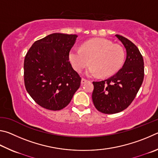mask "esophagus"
<instances>
[{
  "label": "esophagus",
  "instance_id": "34e87169",
  "mask_svg": "<svg viewBox=\"0 0 158 158\" xmlns=\"http://www.w3.org/2000/svg\"><path fill=\"white\" fill-rule=\"evenodd\" d=\"M87 81H88L87 80L85 79V78H82V80H81V84L83 85V84H85V83H86V82H87Z\"/></svg>",
  "mask_w": 158,
  "mask_h": 158
}]
</instances>
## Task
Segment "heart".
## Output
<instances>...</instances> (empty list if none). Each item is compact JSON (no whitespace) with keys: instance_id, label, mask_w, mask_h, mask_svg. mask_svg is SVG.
Masks as SVG:
<instances>
[{"instance_id":"heart-1","label":"heart","mask_w":158,"mask_h":158,"mask_svg":"<svg viewBox=\"0 0 158 158\" xmlns=\"http://www.w3.org/2000/svg\"><path fill=\"white\" fill-rule=\"evenodd\" d=\"M125 53L123 48L111 41L103 38L93 39L82 44L81 48H72L69 60L77 71H81L89 64L86 74L102 77L115 73L122 66Z\"/></svg>"}]
</instances>
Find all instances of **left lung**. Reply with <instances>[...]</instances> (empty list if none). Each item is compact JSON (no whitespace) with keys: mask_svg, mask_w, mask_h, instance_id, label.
Wrapping results in <instances>:
<instances>
[{"mask_svg":"<svg viewBox=\"0 0 158 158\" xmlns=\"http://www.w3.org/2000/svg\"><path fill=\"white\" fill-rule=\"evenodd\" d=\"M115 36L126 48L125 63L108 79L93 82L94 105L104 114H115L126 109L135 99L144 76L143 57L137 47L123 36Z\"/></svg>","mask_w":158,"mask_h":158,"instance_id":"1","label":"left lung"}]
</instances>
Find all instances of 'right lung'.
<instances>
[{
  "instance_id": "add662e5",
  "label": "right lung",
  "mask_w": 158,
  "mask_h": 158,
  "mask_svg": "<svg viewBox=\"0 0 158 158\" xmlns=\"http://www.w3.org/2000/svg\"><path fill=\"white\" fill-rule=\"evenodd\" d=\"M76 35L53 33L36 41L24 60V84L39 106L60 110L81 86V77L69 61Z\"/></svg>"
}]
</instances>
